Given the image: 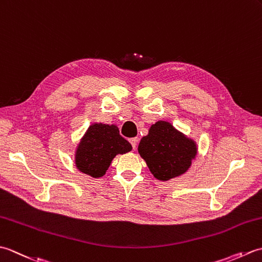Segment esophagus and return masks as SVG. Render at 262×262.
Wrapping results in <instances>:
<instances>
[{"instance_id": "1", "label": "esophagus", "mask_w": 262, "mask_h": 262, "mask_svg": "<svg viewBox=\"0 0 262 262\" xmlns=\"http://www.w3.org/2000/svg\"><path fill=\"white\" fill-rule=\"evenodd\" d=\"M137 142H138V140L136 137H134V138H130L129 140V143L132 144V146H133V148H136V146H137Z\"/></svg>"}]
</instances>
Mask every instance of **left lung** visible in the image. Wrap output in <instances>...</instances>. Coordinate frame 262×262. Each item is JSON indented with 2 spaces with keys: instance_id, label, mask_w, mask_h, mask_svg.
Returning a JSON list of instances; mask_svg holds the SVG:
<instances>
[{
  "instance_id": "left-lung-1",
  "label": "left lung",
  "mask_w": 262,
  "mask_h": 262,
  "mask_svg": "<svg viewBox=\"0 0 262 262\" xmlns=\"http://www.w3.org/2000/svg\"><path fill=\"white\" fill-rule=\"evenodd\" d=\"M138 153L145 160L149 171L159 180L179 177L190 168L197 146L192 140L178 132L168 121H158L144 136Z\"/></svg>"
}]
</instances>
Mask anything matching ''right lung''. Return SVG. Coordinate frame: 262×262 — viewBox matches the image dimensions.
Instances as JSON below:
<instances>
[{"label":"right lung","instance_id":"1","mask_svg":"<svg viewBox=\"0 0 262 262\" xmlns=\"http://www.w3.org/2000/svg\"><path fill=\"white\" fill-rule=\"evenodd\" d=\"M132 151L130 143L115 125L93 124L88 128L75 153L76 168L93 178L102 177L117 154Z\"/></svg>","mask_w":262,"mask_h":262}]
</instances>
